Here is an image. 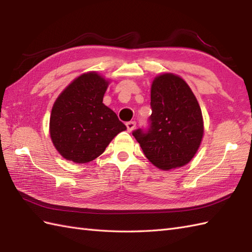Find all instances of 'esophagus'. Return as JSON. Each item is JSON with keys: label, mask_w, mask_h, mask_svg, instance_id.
<instances>
[{"label": "esophagus", "mask_w": 252, "mask_h": 252, "mask_svg": "<svg viewBox=\"0 0 252 252\" xmlns=\"http://www.w3.org/2000/svg\"><path fill=\"white\" fill-rule=\"evenodd\" d=\"M135 125L136 123L134 122V121H130V122H126V129H127V131L129 132H132L133 130H134V127H135Z\"/></svg>", "instance_id": "34e87169"}]
</instances>
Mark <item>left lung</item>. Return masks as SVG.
<instances>
[{"instance_id": "obj_1", "label": "left lung", "mask_w": 252, "mask_h": 252, "mask_svg": "<svg viewBox=\"0 0 252 252\" xmlns=\"http://www.w3.org/2000/svg\"><path fill=\"white\" fill-rule=\"evenodd\" d=\"M152 116L147 132H133L146 158L161 170L181 168L194 158L203 136L196 96L183 79L165 72L151 88Z\"/></svg>"}]
</instances>
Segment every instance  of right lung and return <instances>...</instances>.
I'll return each mask as SVG.
<instances>
[{
  "mask_svg": "<svg viewBox=\"0 0 252 252\" xmlns=\"http://www.w3.org/2000/svg\"><path fill=\"white\" fill-rule=\"evenodd\" d=\"M109 85L99 73L76 78L53 105L50 135L57 152L76 163H87L105 152L116 135L126 130L117 115L103 103Z\"/></svg>",
  "mask_w": 252,
  "mask_h": 252,
  "instance_id": "add662e5",
  "label": "right lung"
}]
</instances>
